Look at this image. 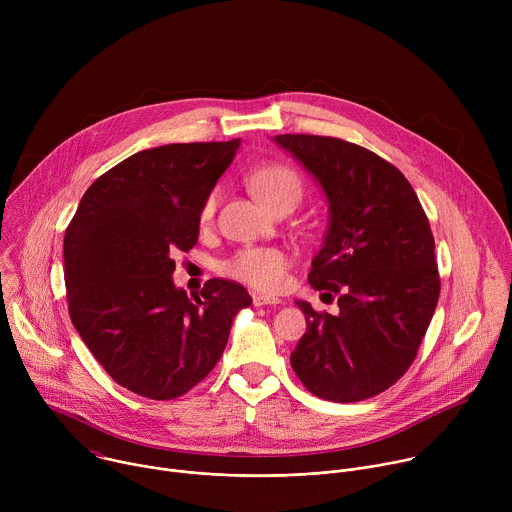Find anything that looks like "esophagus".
<instances>
[{"instance_id": "1", "label": "esophagus", "mask_w": 512, "mask_h": 512, "mask_svg": "<svg viewBox=\"0 0 512 512\" xmlns=\"http://www.w3.org/2000/svg\"><path fill=\"white\" fill-rule=\"evenodd\" d=\"M277 304H281V300L275 298V296H263V294H255L253 296V306H257V308H261V306H277Z\"/></svg>"}]
</instances>
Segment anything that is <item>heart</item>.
I'll use <instances>...</instances> for the list:
<instances>
[{
    "instance_id": "b5f03b06",
    "label": "heart",
    "mask_w": 512,
    "mask_h": 512,
    "mask_svg": "<svg viewBox=\"0 0 512 512\" xmlns=\"http://www.w3.org/2000/svg\"><path fill=\"white\" fill-rule=\"evenodd\" d=\"M253 194L265 204L271 206L283 198H296L302 196V182L298 174L287 166H263L255 170L249 178ZM218 202V194L210 192V196L202 204V221L214 214ZM289 259L283 251L271 247H247L233 255L225 265V273L255 287L261 291H275L285 281Z\"/></svg>"
}]
</instances>
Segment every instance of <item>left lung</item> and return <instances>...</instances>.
Segmentation results:
<instances>
[{"label":"left lung","instance_id":"1","mask_svg":"<svg viewBox=\"0 0 512 512\" xmlns=\"http://www.w3.org/2000/svg\"><path fill=\"white\" fill-rule=\"evenodd\" d=\"M314 176L328 229L308 281L338 294L336 316L296 300L306 334L289 360L316 397L354 403L397 383L440 298L433 235L407 178L377 154L336 137L275 135Z\"/></svg>","mask_w":512,"mask_h":512}]
</instances>
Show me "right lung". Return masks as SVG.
I'll return each mask as SVG.
<instances>
[{
  "mask_svg": "<svg viewBox=\"0 0 512 512\" xmlns=\"http://www.w3.org/2000/svg\"><path fill=\"white\" fill-rule=\"evenodd\" d=\"M241 139L143 150L97 178L64 235L70 320L109 377L168 401L221 358L247 289L208 279L200 296L176 287L174 255L198 241L200 212Z\"/></svg>",
  "mask_w": 512,
  "mask_h": 512,
  "instance_id": "1",
  "label": "right lung"
}]
</instances>
